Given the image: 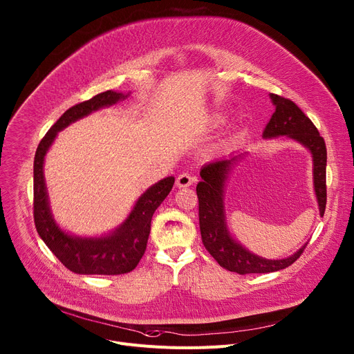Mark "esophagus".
<instances>
[{
	"label": "esophagus",
	"mask_w": 354,
	"mask_h": 354,
	"mask_svg": "<svg viewBox=\"0 0 354 354\" xmlns=\"http://www.w3.org/2000/svg\"><path fill=\"white\" fill-rule=\"evenodd\" d=\"M196 180L195 176L189 175V174H180L178 178H176V187L178 188H187V187H191V185Z\"/></svg>",
	"instance_id": "1"
}]
</instances>
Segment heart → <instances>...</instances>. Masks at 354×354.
Listing matches in <instances>:
<instances>
[{
	"label": "heart",
	"mask_w": 354,
	"mask_h": 354,
	"mask_svg": "<svg viewBox=\"0 0 354 354\" xmlns=\"http://www.w3.org/2000/svg\"><path fill=\"white\" fill-rule=\"evenodd\" d=\"M222 122V118L221 116H218L216 119H215V123H221Z\"/></svg>",
	"instance_id": "obj_1"
}]
</instances>
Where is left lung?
Wrapping results in <instances>:
<instances>
[{"instance_id": "8db88e82", "label": "left lung", "mask_w": 354, "mask_h": 354, "mask_svg": "<svg viewBox=\"0 0 354 354\" xmlns=\"http://www.w3.org/2000/svg\"><path fill=\"white\" fill-rule=\"evenodd\" d=\"M275 111L267 123L263 138L287 136L307 147L313 158L314 192L319 202L320 215H324L327 202L326 165L327 149L317 127L294 102L270 93ZM241 158L231 156L205 165L201 169L202 180L196 185L199 201V228L202 243L216 263L228 271L238 274H264L284 270L300 258L307 244L283 259H267L250 252L232 238L228 231L224 207V187L234 163Z\"/></svg>"}]
</instances>
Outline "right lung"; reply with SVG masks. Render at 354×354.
<instances>
[{
  "label": "right lung",
  "instance_id": "right-lung-1",
  "mask_svg": "<svg viewBox=\"0 0 354 354\" xmlns=\"http://www.w3.org/2000/svg\"><path fill=\"white\" fill-rule=\"evenodd\" d=\"M127 96L129 93L123 95V93L107 90L90 100L70 107L50 127L34 156V224L37 232L62 264L76 274L118 275L132 271L145 254L147 238L151 234L152 216L163 199L169 195L175 183L174 176H167L152 185L139 196L123 224L113 232L103 236L86 238L70 235L54 221L48 203L43 166L44 158L55 136L70 123L102 107L124 100Z\"/></svg>",
  "mask_w": 354,
  "mask_h": 354
}]
</instances>
